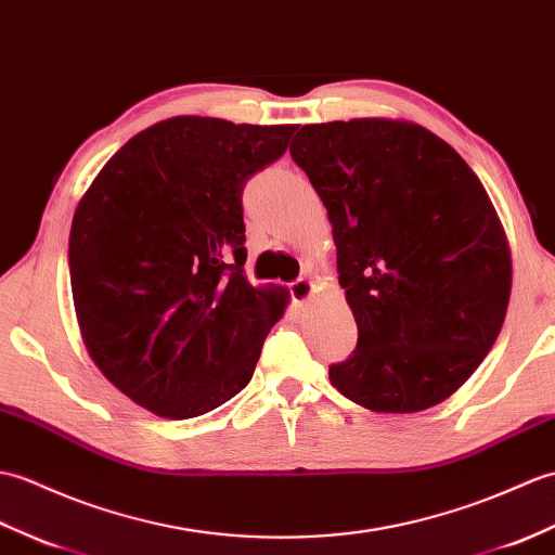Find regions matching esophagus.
<instances>
[{
  "instance_id": "esophagus-1",
  "label": "esophagus",
  "mask_w": 555,
  "mask_h": 555,
  "mask_svg": "<svg viewBox=\"0 0 555 555\" xmlns=\"http://www.w3.org/2000/svg\"><path fill=\"white\" fill-rule=\"evenodd\" d=\"M291 295H293L295 302H309V300H312V295H314V283L307 281V279L293 281L291 283Z\"/></svg>"
}]
</instances>
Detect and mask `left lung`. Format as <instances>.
Here are the masks:
<instances>
[{"label": "left lung", "mask_w": 555, "mask_h": 555, "mask_svg": "<svg viewBox=\"0 0 555 555\" xmlns=\"http://www.w3.org/2000/svg\"><path fill=\"white\" fill-rule=\"evenodd\" d=\"M291 156L326 205L359 340L333 388L376 414L452 397L504 326L511 246L468 163L411 120L305 125Z\"/></svg>", "instance_id": "left-lung-1"}]
</instances>
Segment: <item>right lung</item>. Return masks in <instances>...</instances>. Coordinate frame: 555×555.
<instances>
[{
    "label": "right lung",
    "mask_w": 555,
    "mask_h": 555,
    "mask_svg": "<svg viewBox=\"0 0 555 555\" xmlns=\"http://www.w3.org/2000/svg\"><path fill=\"white\" fill-rule=\"evenodd\" d=\"M295 130L160 120L77 203L68 262L80 336L103 376L151 414L203 416L250 383L288 293L243 274L241 191Z\"/></svg>",
    "instance_id": "add662e5"
}]
</instances>
